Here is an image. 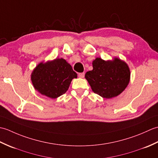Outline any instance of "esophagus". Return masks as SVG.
Wrapping results in <instances>:
<instances>
[{
  "label": "esophagus",
  "instance_id": "1",
  "mask_svg": "<svg viewBox=\"0 0 158 158\" xmlns=\"http://www.w3.org/2000/svg\"><path fill=\"white\" fill-rule=\"evenodd\" d=\"M85 76V73H80L78 74V77H80V78H83Z\"/></svg>",
  "mask_w": 158,
  "mask_h": 158
}]
</instances>
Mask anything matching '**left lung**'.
<instances>
[{
    "mask_svg": "<svg viewBox=\"0 0 158 158\" xmlns=\"http://www.w3.org/2000/svg\"><path fill=\"white\" fill-rule=\"evenodd\" d=\"M92 64L93 70L87 72L85 77L96 94L111 98L120 94L128 85L130 70L126 63L121 60L105 61L97 58Z\"/></svg>",
    "mask_w": 158,
    "mask_h": 158,
    "instance_id": "1",
    "label": "left lung"
}]
</instances>
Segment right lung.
<instances>
[{"label": "right lung", "mask_w": 158, "mask_h": 158, "mask_svg": "<svg viewBox=\"0 0 158 158\" xmlns=\"http://www.w3.org/2000/svg\"><path fill=\"white\" fill-rule=\"evenodd\" d=\"M72 66L62 58L40 63L32 73L35 89L43 95L56 98L68 90L72 79L77 78Z\"/></svg>", "instance_id": "1"}]
</instances>
